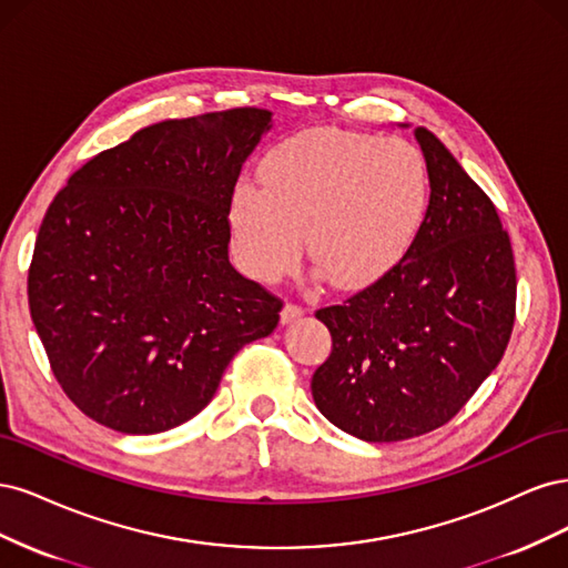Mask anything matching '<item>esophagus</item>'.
I'll return each mask as SVG.
<instances>
[{
  "mask_svg": "<svg viewBox=\"0 0 568 568\" xmlns=\"http://www.w3.org/2000/svg\"><path fill=\"white\" fill-rule=\"evenodd\" d=\"M304 316V308L302 306H297V304H285L283 308H281V323L285 325V323H292V321H297V318H302Z\"/></svg>",
  "mask_w": 568,
  "mask_h": 568,
  "instance_id": "esophagus-1",
  "label": "esophagus"
}]
</instances>
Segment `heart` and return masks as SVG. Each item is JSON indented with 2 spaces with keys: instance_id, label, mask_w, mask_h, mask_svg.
Wrapping results in <instances>:
<instances>
[{
  "instance_id": "b5f03b06",
  "label": "heart",
  "mask_w": 568,
  "mask_h": 568,
  "mask_svg": "<svg viewBox=\"0 0 568 568\" xmlns=\"http://www.w3.org/2000/svg\"><path fill=\"white\" fill-rule=\"evenodd\" d=\"M262 191L237 186L229 203L235 254L252 278L271 283L308 260L339 290L389 273L425 224L429 170L406 139L333 130L300 132L273 149Z\"/></svg>"
}]
</instances>
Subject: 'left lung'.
Instances as JSON below:
<instances>
[{
    "instance_id": "8db88e82",
    "label": "left lung",
    "mask_w": 568,
    "mask_h": 568,
    "mask_svg": "<svg viewBox=\"0 0 568 568\" xmlns=\"http://www.w3.org/2000/svg\"><path fill=\"white\" fill-rule=\"evenodd\" d=\"M415 139L432 191L413 247L316 311L333 352L311 394L335 427L373 444L446 425L496 371L515 325L517 271L496 205L429 130L415 126Z\"/></svg>"
}]
</instances>
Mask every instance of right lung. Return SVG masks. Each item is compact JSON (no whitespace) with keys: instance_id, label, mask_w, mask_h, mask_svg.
Masks as SVG:
<instances>
[{"instance_id":"obj_1","label":"right lung","mask_w":568,"mask_h":568,"mask_svg":"<svg viewBox=\"0 0 568 568\" xmlns=\"http://www.w3.org/2000/svg\"><path fill=\"white\" fill-rule=\"evenodd\" d=\"M271 111L164 120L91 158L49 205L28 271L51 371L87 417L158 434L203 410L283 302L229 262V203Z\"/></svg>"}]
</instances>
